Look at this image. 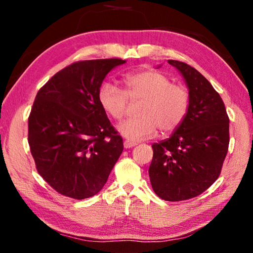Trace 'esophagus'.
<instances>
[{
    "instance_id": "1",
    "label": "esophagus",
    "mask_w": 253,
    "mask_h": 253,
    "mask_svg": "<svg viewBox=\"0 0 253 253\" xmlns=\"http://www.w3.org/2000/svg\"><path fill=\"white\" fill-rule=\"evenodd\" d=\"M136 143H134V142H130V140H125V142H124V147L125 148H131V147H134V146H136Z\"/></svg>"
}]
</instances>
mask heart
<instances>
[{"instance_id": "1", "label": "heart", "mask_w": 253, "mask_h": 253, "mask_svg": "<svg viewBox=\"0 0 253 253\" xmlns=\"http://www.w3.org/2000/svg\"><path fill=\"white\" fill-rule=\"evenodd\" d=\"M125 91L111 84L98 90V101L105 113L115 121H122L127 113L128 99L140 101L138 117L124 122L118 131L128 140L151 138L158 128L162 134H170L182 125L190 108V93L181 84H172L168 76L157 70H142L128 74L123 79Z\"/></svg>"}]
</instances>
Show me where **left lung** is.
Masks as SVG:
<instances>
[{"label":"left lung","instance_id":"obj_1","mask_svg":"<svg viewBox=\"0 0 253 253\" xmlns=\"http://www.w3.org/2000/svg\"><path fill=\"white\" fill-rule=\"evenodd\" d=\"M190 93L185 119L169 138L154 143L148 174L165 201L188 200L216 181L229 147V117L224 102L203 75L186 63L169 60Z\"/></svg>","mask_w":253,"mask_h":253}]
</instances>
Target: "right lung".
Returning <instances> with one entry per match:
<instances>
[{
	"label": "right lung",
	"instance_id": "obj_1",
	"mask_svg": "<svg viewBox=\"0 0 253 253\" xmlns=\"http://www.w3.org/2000/svg\"><path fill=\"white\" fill-rule=\"evenodd\" d=\"M126 60L75 62L42 87L29 116L28 140L39 174L58 193L96 195L124 149L98 101L107 74Z\"/></svg>",
	"mask_w": 253,
	"mask_h": 253
}]
</instances>
